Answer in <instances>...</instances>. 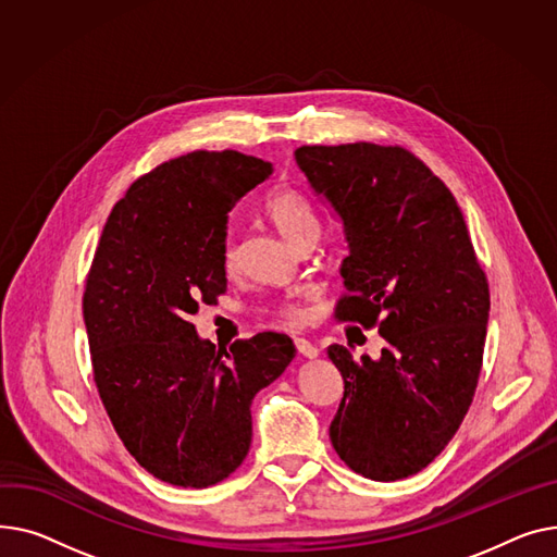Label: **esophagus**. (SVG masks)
<instances>
[{"label": "esophagus", "instance_id": "esophagus-1", "mask_svg": "<svg viewBox=\"0 0 557 557\" xmlns=\"http://www.w3.org/2000/svg\"><path fill=\"white\" fill-rule=\"evenodd\" d=\"M294 346H297V350H299L304 357H310V359H314V357L319 355V348H317L312 342L304 339V337H297V339H294Z\"/></svg>", "mask_w": 557, "mask_h": 557}]
</instances>
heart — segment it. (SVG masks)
Here are the masks:
<instances>
[{
	"label": "heart",
	"instance_id": "obj_1",
	"mask_svg": "<svg viewBox=\"0 0 557 557\" xmlns=\"http://www.w3.org/2000/svg\"><path fill=\"white\" fill-rule=\"evenodd\" d=\"M263 211L283 234V238H287L289 243L297 240L301 234L310 232V228H319V215H317L312 202L299 188H294V186L272 188L265 195ZM224 263H226V268H234V263H236V249L232 243H226V247H224ZM283 317L287 323H297L301 319V312L297 308H285Z\"/></svg>",
	"mask_w": 557,
	"mask_h": 557
}]
</instances>
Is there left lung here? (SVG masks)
<instances>
[{
    "instance_id": "left-lung-1",
    "label": "left lung",
    "mask_w": 557,
    "mask_h": 557,
    "mask_svg": "<svg viewBox=\"0 0 557 557\" xmlns=\"http://www.w3.org/2000/svg\"><path fill=\"white\" fill-rule=\"evenodd\" d=\"M294 159L344 226L337 317L384 339L375 359L329 346L344 380L333 447L367 479L411 476L459 430L481 371L490 292L463 213L403 148L301 146Z\"/></svg>"
}]
</instances>
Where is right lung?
Listing matches in <instances>:
<instances>
[{"label":"right lung","instance_id":"add662e5","mask_svg":"<svg viewBox=\"0 0 557 557\" xmlns=\"http://www.w3.org/2000/svg\"><path fill=\"white\" fill-rule=\"evenodd\" d=\"M274 173L236 150H195L137 180L103 226L83 297L98 394L152 476L209 487L251 445V400L292 362L281 333L202 339L190 323L226 289L228 211Z\"/></svg>","mask_w":557,"mask_h":557}]
</instances>
